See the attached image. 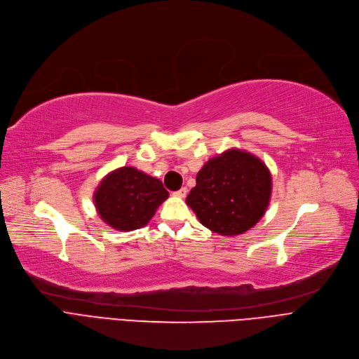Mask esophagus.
I'll return each instance as SVG.
<instances>
[{
	"label": "esophagus",
	"instance_id": "1",
	"mask_svg": "<svg viewBox=\"0 0 359 359\" xmlns=\"http://www.w3.org/2000/svg\"><path fill=\"white\" fill-rule=\"evenodd\" d=\"M173 195L177 196V198H184V196L187 195V189H186V187H182V189H179V191L175 192Z\"/></svg>",
	"mask_w": 359,
	"mask_h": 359
}]
</instances>
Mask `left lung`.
Returning <instances> with one entry per match:
<instances>
[{
    "mask_svg": "<svg viewBox=\"0 0 359 359\" xmlns=\"http://www.w3.org/2000/svg\"><path fill=\"white\" fill-rule=\"evenodd\" d=\"M271 192L266 164L248 151L231 148L203 164L186 203L206 229L221 236H238L265 214Z\"/></svg>",
    "mask_w": 359,
    "mask_h": 359,
    "instance_id": "8db88e82",
    "label": "left lung"
}]
</instances>
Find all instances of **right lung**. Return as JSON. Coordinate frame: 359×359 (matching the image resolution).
Masks as SVG:
<instances>
[{
  "label": "right lung",
  "mask_w": 359,
  "mask_h": 359,
  "mask_svg": "<svg viewBox=\"0 0 359 359\" xmlns=\"http://www.w3.org/2000/svg\"><path fill=\"white\" fill-rule=\"evenodd\" d=\"M167 198L158 179L128 165L110 172L93 196L100 218L119 231L144 227Z\"/></svg>",
  "instance_id": "obj_1"
}]
</instances>
